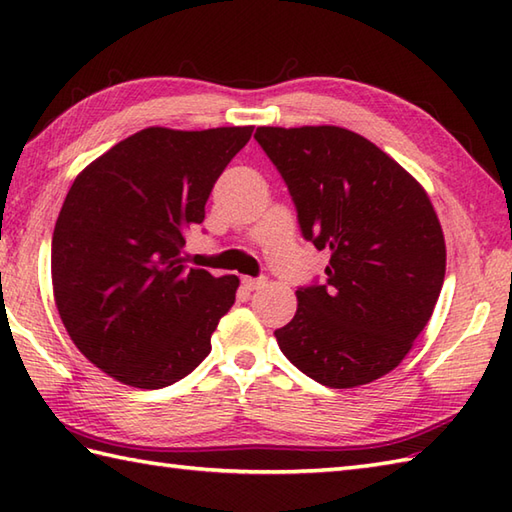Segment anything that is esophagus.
Here are the masks:
<instances>
[{
  "label": "esophagus",
  "mask_w": 512,
  "mask_h": 512,
  "mask_svg": "<svg viewBox=\"0 0 512 512\" xmlns=\"http://www.w3.org/2000/svg\"><path fill=\"white\" fill-rule=\"evenodd\" d=\"M242 284L246 290H257V288L266 286V279L264 277H244Z\"/></svg>",
  "instance_id": "34e87169"
}]
</instances>
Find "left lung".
<instances>
[{"instance_id":"8db88e82","label":"left lung","mask_w":512,"mask_h":512,"mask_svg":"<svg viewBox=\"0 0 512 512\" xmlns=\"http://www.w3.org/2000/svg\"><path fill=\"white\" fill-rule=\"evenodd\" d=\"M286 180L301 233L330 250L325 284L297 290L279 350L317 383L367 385L409 354L440 297L447 246L422 184L336 125L257 127Z\"/></svg>"}]
</instances>
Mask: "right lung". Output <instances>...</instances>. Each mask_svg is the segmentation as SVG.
Returning <instances> with one entry per match:
<instances>
[{"label":"right lung","instance_id":"add662e5","mask_svg":"<svg viewBox=\"0 0 512 512\" xmlns=\"http://www.w3.org/2000/svg\"><path fill=\"white\" fill-rule=\"evenodd\" d=\"M250 134L147 127L74 178L52 233L54 303L79 352L118 383L167 387L209 356L239 279L180 253Z\"/></svg>","mask_w":512,"mask_h":512}]
</instances>
